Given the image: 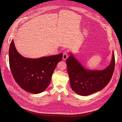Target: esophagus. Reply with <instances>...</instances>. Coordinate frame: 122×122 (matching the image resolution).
Here are the masks:
<instances>
[{
	"label": "esophagus",
	"instance_id": "1",
	"mask_svg": "<svg viewBox=\"0 0 122 122\" xmlns=\"http://www.w3.org/2000/svg\"><path fill=\"white\" fill-rule=\"evenodd\" d=\"M68 57V52L67 51H64V52H63V59L65 60L67 59V58Z\"/></svg>",
	"mask_w": 122,
	"mask_h": 122
}]
</instances>
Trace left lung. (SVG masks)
Here are the masks:
<instances>
[{"instance_id":"1","label":"left lung","mask_w":122,"mask_h":122,"mask_svg":"<svg viewBox=\"0 0 122 122\" xmlns=\"http://www.w3.org/2000/svg\"><path fill=\"white\" fill-rule=\"evenodd\" d=\"M66 60L70 85L76 93L86 96L99 92L110 81L115 69L113 52L110 65L103 70H89L82 67L72 54Z\"/></svg>"}]
</instances>
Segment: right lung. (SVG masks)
<instances>
[{
    "label": "right lung",
    "instance_id": "obj_1",
    "mask_svg": "<svg viewBox=\"0 0 122 122\" xmlns=\"http://www.w3.org/2000/svg\"><path fill=\"white\" fill-rule=\"evenodd\" d=\"M63 53L37 59L24 57L15 48L13 40L9 50L10 70L17 84L24 90L37 94L46 90L57 63L61 61Z\"/></svg>",
    "mask_w": 122,
    "mask_h": 122
}]
</instances>
